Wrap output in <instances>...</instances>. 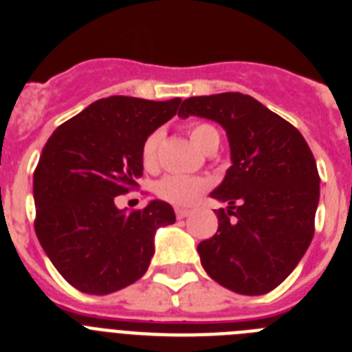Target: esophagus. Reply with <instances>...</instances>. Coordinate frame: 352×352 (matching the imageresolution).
Masks as SVG:
<instances>
[{"mask_svg":"<svg viewBox=\"0 0 352 352\" xmlns=\"http://www.w3.org/2000/svg\"><path fill=\"white\" fill-rule=\"evenodd\" d=\"M188 214H190V210H185V208H176V217H178L179 220L186 219Z\"/></svg>","mask_w":352,"mask_h":352,"instance_id":"esophagus-1","label":"esophagus"}]
</instances>
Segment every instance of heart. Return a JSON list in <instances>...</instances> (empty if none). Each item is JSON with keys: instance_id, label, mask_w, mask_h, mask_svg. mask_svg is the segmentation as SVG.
Masks as SVG:
<instances>
[{"instance_id": "1", "label": "heart", "mask_w": 352, "mask_h": 352, "mask_svg": "<svg viewBox=\"0 0 352 352\" xmlns=\"http://www.w3.org/2000/svg\"><path fill=\"white\" fill-rule=\"evenodd\" d=\"M190 139L199 149L206 151L211 144H219V132L206 123H195L188 129ZM160 142V133H151L142 146V162L146 167H153L157 160V148ZM206 190V182L192 176H182V174H167L155 186L158 197L176 206H188L195 203L197 197Z\"/></svg>"}]
</instances>
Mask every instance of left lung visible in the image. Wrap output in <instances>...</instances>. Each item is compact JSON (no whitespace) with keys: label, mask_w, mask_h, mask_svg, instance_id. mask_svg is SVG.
<instances>
[{"label":"left lung","mask_w":352,"mask_h":352,"mask_svg":"<svg viewBox=\"0 0 352 352\" xmlns=\"http://www.w3.org/2000/svg\"><path fill=\"white\" fill-rule=\"evenodd\" d=\"M178 116L217 121L231 149L232 166L210 194L229 206L217 211L213 238L199 243L203 268L238 294L273 291L314 238L321 179L309 144L284 118L243 93L192 96Z\"/></svg>","instance_id":"1"}]
</instances>
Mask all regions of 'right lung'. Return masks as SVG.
Here are the masks:
<instances>
[{"label":"right lung","mask_w":352,"mask_h":352,"mask_svg":"<svg viewBox=\"0 0 352 352\" xmlns=\"http://www.w3.org/2000/svg\"><path fill=\"white\" fill-rule=\"evenodd\" d=\"M166 102L107 96L54 130L33 174L35 231L65 280L86 294H111L139 280L158 227L176 222L170 204L149 201L126 213L114 204L142 176L146 139L178 111Z\"/></svg>","instance_id":"right-lung-1"}]
</instances>
